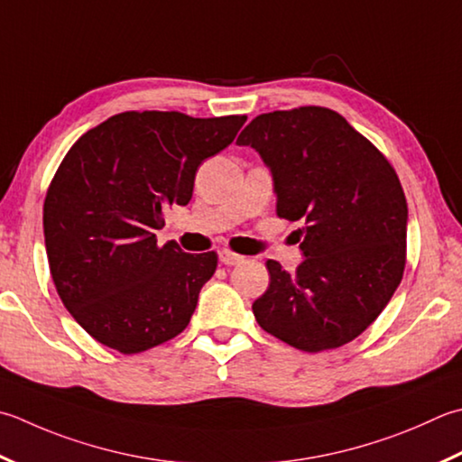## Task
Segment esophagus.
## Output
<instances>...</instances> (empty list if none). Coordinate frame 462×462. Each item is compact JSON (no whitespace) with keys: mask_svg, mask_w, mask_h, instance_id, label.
Returning a JSON list of instances; mask_svg holds the SVG:
<instances>
[{"mask_svg":"<svg viewBox=\"0 0 462 462\" xmlns=\"http://www.w3.org/2000/svg\"><path fill=\"white\" fill-rule=\"evenodd\" d=\"M218 258L224 266H236L244 260L240 254H234V252H230V250H220Z\"/></svg>","mask_w":462,"mask_h":462,"instance_id":"34e87169","label":"esophagus"}]
</instances>
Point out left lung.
<instances>
[{
	"mask_svg": "<svg viewBox=\"0 0 462 462\" xmlns=\"http://www.w3.org/2000/svg\"><path fill=\"white\" fill-rule=\"evenodd\" d=\"M273 174L276 214L304 220L296 273L268 260L252 304L268 334L304 352L365 332L399 288L409 208L394 168L340 114L304 106L256 116L238 135Z\"/></svg>",
	"mask_w": 462,
	"mask_h": 462,
	"instance_id": "obj_1",
	"label": "left lung"
}]
</instances>
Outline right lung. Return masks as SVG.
I'll return each instance as SVG.
<instances>
[{
    "mask_svg": "<svg viewBox=\"0 0 462 462\" xmlns=\"http://www.w3.org/2000/svg\"><path fill=\"white\" fill-rule=\"evenodd\" d=\"M246 116L124 112L69 148L43 202L50 273L89 337L135 355L178 337L216 273V252L158 246L170 206L192 198L198 166L228 148Z\"/></svg>",
    "mask_w": 462,
    "mask_h": 462,
    "instance_id": "1",
    "label": "right lung"
}]
</instances>
